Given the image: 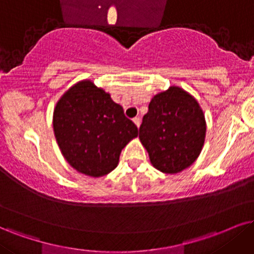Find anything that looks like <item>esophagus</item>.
Here are the masks:
<instances>
[{"label": "esophagus", "instance_id": "esophagus-1", "mask_svg": "<svg viewBox=\"0 0 254 254\" xmlns=\"http://www.w3.org/2000/svg\"><path fill=\"white\" fill-rule=\"evenodd\" d=\"M133 122H134V124H135V126L139 128L140 127V124H141V120H140V118L136 117V118L133 119Z\"/></svg>", "mask_w": 254, "mask_h": 254}]
</instances>
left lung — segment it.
I'll return each instance as SVG.
<instances>
[{
  "label": "left lung",
  "mask_w": 254,
  "mask_h": 254,
  "mask_svg": "<svg viewBox=\"0 0 254 254\" xmlns=\"http://www.w3.org/2000/svg\"><path fill=\"white\" fill-rule=\"evenodd\" d=\"M206 136L200 105L186 90L172 86L154 95L143 115L139 139L158 171L175 174L198 159Z\"/></svg>",
  "instance_id": "8db88e82"
}]
</instances>
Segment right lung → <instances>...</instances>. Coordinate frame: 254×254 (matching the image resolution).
Masks as SVG:
<instances>
[{"instance_id":"obj_1","label":"right lung","mask_w":254,"mask_h":254,"mask_svg":"<svg viewBox=\"0 0 254 254\" xmlns=\"http://www.w3.org/2000/svg\"><path fill=\"white\" fill-rule=\"evenodd\" d=\"M53 127L68 164L93 178L111 173L124 147L139 133L124 108L90 80L75 83L56 102Z\"/></svg>"}]
</instances>
